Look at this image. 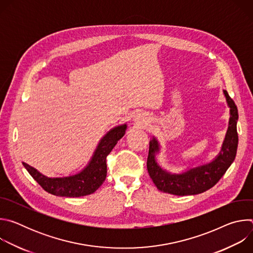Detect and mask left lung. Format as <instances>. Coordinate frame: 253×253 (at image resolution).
Returning <instances> with one entry per match:
<instances>
[{"label": "left lung", "instance_id": "left-lung-1", "mask_svg": "<svg viewBox=\"0 0 253 253\" xmlns=\"http://www.w3.org/2000/svg\"><path fill=\"white\" fill-rule=\"evenodd\" d=\"M224 95L230 107L231 117L222 152L213 162L191 169L183 174H170L162 170L155 161V152L159 149L157 141L153 139L149 143L147 170L152 181L160 191L179 196L202 193L217 183L234 161L238 145V134L236 129L238 110L226 90H224Z\"/></svg>", "mask_w": 253, "mask_h": 253}]
</instances>
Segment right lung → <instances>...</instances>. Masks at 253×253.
Wrapping results in <instances>:
<instances>
[{"label": "right lung", "mask_w": 253, "mask_h": 253, "mask_svg": "<svg viewBox=\"0 0 253 253\" xmlns=\"http://www.w3.org/2000/svg\"><path fill=\"white\" fill-rule=\"evenodd\" d=\"M125 130L126 125H122L108 132L99 143L90 164L77 175L63 178H48L27 163L23 164L39 185L53 195L64 197L89 195L94 193L105 181L107 176L106 158L117 144V141L124 136Z\"/></svg>", "instance_id": "1"}]
</instances>
